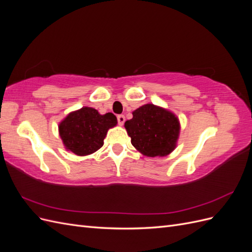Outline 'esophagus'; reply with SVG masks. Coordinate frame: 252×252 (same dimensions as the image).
Returning a JSON list of instances; mask_svg holds the SVG:
<instances>
[{
  "mask_svg": "<svg viewBox=\"0 0 252 252\" xmlns=\"http://www.w3.org/2000/svg\"><path fill=\"white\" fill-rule=\"evenodd\" d=\"M117 119H118V123H119V125H123L124 124V122H125V117L123 116V114H119V116L117 117Z\"/></svg>",
  "mask_w": 252,
  "mask_h": 252,
  "instance_id": "1",
  "label": "esophagus"
}]
</instances>
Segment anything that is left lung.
<instances>
[{
    "instance_id": "left-lung-1",
    "label": "left lung",
    "mask_w": 252,
    "mask_h": 252,
    "mask_svg": "<svg viewBox=\"0 0 252 252\" xmlns=\"http://www.w3.org/2000/svg\"><path fill=\"white\" fill-rule=\"evenodd\" d=\"M125 122L131 144L144 156L164 157L175 148L180 133L178 118L168 110L146 104L132 112Z\"/></svg>"
}]
</instances>
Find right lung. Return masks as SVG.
Returning <instances> with one entry per match:
<instances>
[{
    "mask_svg": "<svg viewBox=\"0 0 252 252\" xmlns=\"http://www.w3.org/2000/svg\"><path fill=\"white\" fill-rule=\"evenodd\" d=\"M117 123L111 112L102 116L94 108L83 107L61 122L59 132L66 149L78 156H87L103 146L108 129Z\"/></svg>",
    "mask_w": 252,
    "mask_h": 252,
    "instance_id": "1",
    "label": "right lung"
}]
</instances>
